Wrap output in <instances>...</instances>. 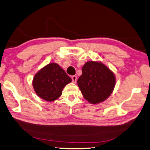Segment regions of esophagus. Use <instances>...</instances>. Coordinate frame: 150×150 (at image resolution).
Instances as JSON below:
<instances>
[{"label": "esophagus", "instance_id": "esophagus-1", "mask_svg": "<svg viewBox=\"0 0 150 150\" xmlns=\"http://www.w3.org/2000/svg\"><path fill=\"white\" fill-rule=\"evenodd\" d=\"M71 79H72V82L75 83L76 82H77V77L76 75H73L71 77Z\"/></svg>", "mask_w": 150, "mask_h": 150}]
</instances>
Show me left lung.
Listing matches in <instances>:
<instances>
[{"label":"left lung","instance_id":"8db88e82","mask_svg":"<svg viewBox=\"0 0 150 150\" xmlns=\"http://www.w3.org/2000/svg\"><path fill=\"white\" fill-rule=\"evenodd\" d=\"M82 72L77 84L85 99L98 104L108 98L115 87L113 72L103 63L93 61L85 63Z\"/></svg>","mask_w":150,"mask_h":150}]
</instances>
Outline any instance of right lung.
<instances>
[{
	"instance_id": "right-lung-1",
	"label": "right lung",
	"mask_w": 150,
	"mask_h": 150,
	"mask_svg": "<svg viewBox=\"0 0 150 150\" xmlns=\"http://www.w3.org/2000/svg\"><path fill=\"white\" fill-rule=\"evenodd\" d=\"M71 81L59 65L51 63L35 75L32 84L38 96L52 102L62 95L63 88Z\"/></svg>"
}]
</instances>
